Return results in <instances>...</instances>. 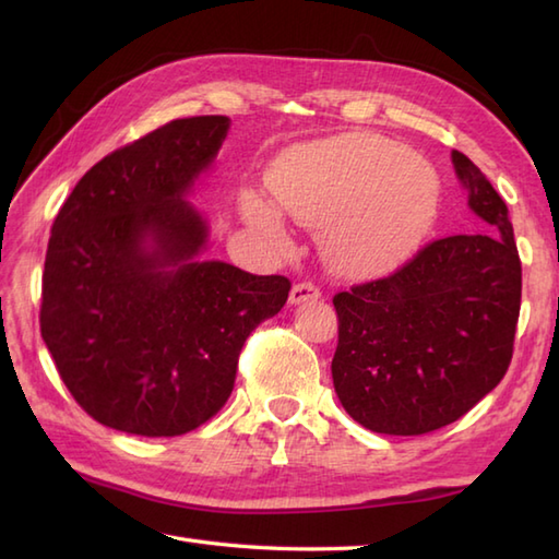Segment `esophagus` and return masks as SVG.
<instances>
[{"label": "esophagus", "instance_id": "esophagus-1", "mask_svg": "<svg viewBox=\"0 0 559 559\" xmlns=\"http://www.w3.org/2000/svg\"><path fill=\"white\" fill-rule=\"evenodd\" d=\"M322 298V290H319L314 283H295L293 290H290V302L293 305H300V302H307V300H319Z\"/></svg>", "mask_w": 559, "mask_h": 559}]
</instances>
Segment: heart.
I'll use <instances>...</instances> for the list:
<instances>
[{
  "label": "heart",
  "instance_id": "b5f03b06",
  "mask_svg": "<svg viewBox=\"0 0 559 559\" xmlns=\"http://www.w3.org/2000/svg\"><path fill=\"white\" fill-rule=\"evenodd\" d=\"M288 216L322 230L324 257L346 276H377L401 266L430 233L439 209L437 170L418 153L379 134H343L283 156L269 177ZM257 230L283 240L278 213L242 194Z\"/></svg>",
  "mask_w": 559,
  "mask_h": 559
}]
</instances>
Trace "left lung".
I'll return each mask as SVG.
<instances>
[{"label": "left lung", "instance_id": "obj_1", "mask_svg": "<svg viewBox=\"0 0 559 559\" xmlns=\"http://www.w3.org/2000/svg\"><path fill=\"white\" fill-rule=\"evenodd\" d=\"M451 163L492 233L442 237L391 276L334 295V389L372 432L439 430L490 394L512 362L521 310L512 221L478 165L459 151Z\"/></svg>", "mask_w": 559, "mask_h": 559}]
</instances>
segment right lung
<instances>
[{"label":"right lung","instance_id":"add662e5","mask_svg":"<svg viewBox=\"0 0 559 559\" xmlns=\"http://www.w3.org/2000/svg\"><path fill=\"white\" fill-rule=\"evenodd\" d=\"M187 117L112 151L59 209L40 334L93 420L141 437L197 430L228 401L249 334L278 314L286 276L201 261L209 228L185 194L228 136Z\"/></svg>","mask_w":559,"mask_h":559}]
</instances>
